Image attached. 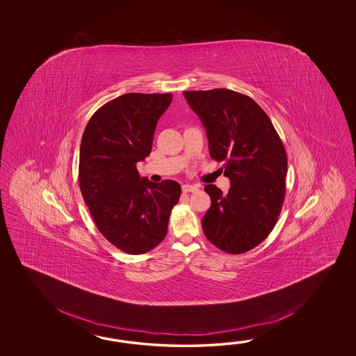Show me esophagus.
I'll return each instance as SVG.
<instances>
[{"label": "esophagus", "instance_id": "esophagus-1", "mask_svg": "<svg viewBox=\"0 0 356 356\" xmlns=\"http://www.w3.org/2000/svg\"><path fill=\"white\" fill-rule=\"evenodd\" d=\"M181 191L183 192H197L198 191V187L197 186H192V184H183L181 186Z\"/></svg>", "mask_w": 356, "mask_h": 356}]
</instances>
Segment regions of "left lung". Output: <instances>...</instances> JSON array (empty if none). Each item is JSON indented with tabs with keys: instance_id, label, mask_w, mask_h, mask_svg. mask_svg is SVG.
<instances>
[{
	"instance_id": "obj_1",
	"label": "left lung",
	"mask_w": 356,
	"mask_h": 356,
	"mask_svg": "<svg viewBox=\"0 0 356 356\" xmlns=\"http://www.w3.org/2000/svg\"><path fill=\"white\" fill-rule=\"evenodd\" d=\"M202 122L212 159L224 161L227 195L215 184L204 191L211 206L202 229L219 250L239 254L273 232L285 197L288 158L273 122L253 99L229 89L184 91Z\"/></svg>"
}]
</instances>
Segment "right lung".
Wrapping results in <instances>:
<instances>
[{"mask_svg":"<svg viewBox=\"0 0 356 356\" xmlns=\"http://www.w3.org/2000/svg\"><path fill=\"white\" fill-rule=\"evenodd\" d=\"M172 94L129 92L92 114L80 146L79 184L99 232L118 250L143 254L167 235L181 186L152 183L136 164L152 152V138Z\"/></svg>","mask_w":356,"mask_h":356,"instance_id":"1","label":"right lung"}]
</instances>
